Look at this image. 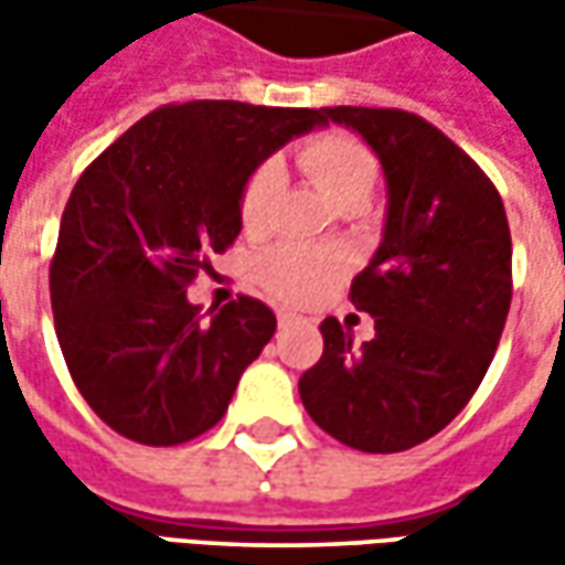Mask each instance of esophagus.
Returning a JSON list of instances; mask_svg holds the SVG:
<instances>
[{
  "label": "esophagus",
  "instance_id": "esophagus-1",
  "mask_svg": "<svg viewBox=\"0 0 565 565\" xmlns=\"http://www.w3.org/2000/svg\"><path fill=\"white\" fill-rule=\"evenodd\" d=\"M276 320H279V327H295V323H301L305 317L292 315V311H279V315H276Z\"/></svg>",
  "mask_w": 565,
  "mask_h": 565
}]
</instances>
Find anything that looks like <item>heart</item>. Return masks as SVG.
<instances>
[{
    "label": "heart",
    "instance_id": "b5f03b06",
    "mask_svg": "<svg viewBox=\"0 0 565 565\" xmlns=\"http://www.w3.org/2000/svg\"><path fill=\"white\" fill-rule=\"evenodd\" d=\"M298 166L308 172L317 191L333 206L345 201H367L377 182L374 153L352 135L327 131L298 147ZM279 185V172L273 163H260L242 185L238 216L248 232L267 223V210ZM345 273V257L339 250L311 248V245H279L257 260V279L264 289L292 305H311L333 289Z\"/></svg>",
    "mask_w": 565,
    "mask_h": 565
}]
</instances>
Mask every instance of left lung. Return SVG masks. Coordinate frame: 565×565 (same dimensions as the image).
<instances>
[{
	"label": "left lung",
	"mask_w": 565,
	"mask_h": 565,
	"mask_svg": "<svg viewBox=\"0 0 565 565\" xmlns=\"http://www.w3.org/2000/svg\"><path fill=\"white\" fill-rule=\"evenodd\" d=\"M320 113L380 160L386 216L371 264L352 279L374 339L355 345L327 317L323 355L298 393L339 444L399 452L444 430L488 374L510 315V223L488 175L434 125L402 109Z\"/></svg>",
	"instance_id": "left-lung-1"
}]
</instances>
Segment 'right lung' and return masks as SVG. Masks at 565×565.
Returning a JSON list of instances; mask_svg holds the SVG:
<instances>
[{"label":"right lung","instance_id":"add662e5","mask_svg":"<svg viewBox=\"0 0 565 565\" xmlns=\"http://www.w3.org/2000/svg\"><path fill=\"white\" fill-rule=\"evenodd\" d=\"M320 109L194 99L163 106L84 169L50 267L55 337L87 405L147 446L194 440L226 415L276 315L238 298L201 317L188 282L238 238V194Z\"/></svg>","mask_w":565,"mask_h":565}]
</instances>
